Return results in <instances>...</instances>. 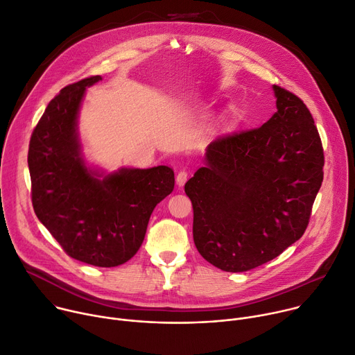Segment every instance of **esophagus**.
Instances as JSON below:
<instances>
[{
    "label": "esophagus",
    "mask_w": 355,
    "mask_h": 355,
    "mask_svg": "<svg viewBox=\"0 0 355 355\" xmlns=\"http://www.w3.org/2000/svg\"><path fill=\"white\" fill-rule=\"evenodd\" d=\"M187 178H188V171H187L185 168L180 170L178 174H177V184H178V185H184V182L187 181Z\"/></svg>",
    "instance_id": "obj_1"
}]
</instances>
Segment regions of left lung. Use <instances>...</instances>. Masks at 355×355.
Listing matches in <instances>:
<instances>
[{"label":"left lung","instance_id":"obj_1","mask_svg":"<svg viewBox=\"0 0 355 355\" xmlns=\"http://www.w3.org/2000/svg\"><path fill=\"white\" fill-rule=\"evenodd\" d=\"M277 112L262 125L214 140L184 187L194 242L225 272L261 266L304 234L323 182L324 151L313 116L273 85Z\"/></svg>","mask_w":355,"mask_h":355}]
</instances>
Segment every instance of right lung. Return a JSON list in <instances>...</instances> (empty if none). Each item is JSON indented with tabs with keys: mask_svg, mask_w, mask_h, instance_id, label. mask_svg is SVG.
Returning a JSON list of instances; mask_svg holds the SVG:
<instances>
[{
	"mask_svg": "<svg viewBox=\"0 0 355 355\" xmlns=\"http://www.w3.org/2000/svg\"><path fill=\"white\" fill-rule=\"evenodd\" d=\"M90 76L63 87L49 102L29 140L32 207L71 257L87 265H123L140 249L150 215L174 189L167 166L121 168L99 178L85 166L76 133L78 110Z\"/></svg>",
	"mask_w": 355,
	"mask_h": 355,
	"instance_id": "right-lung-1",
	"label": "right lung"
}]
</instances>
